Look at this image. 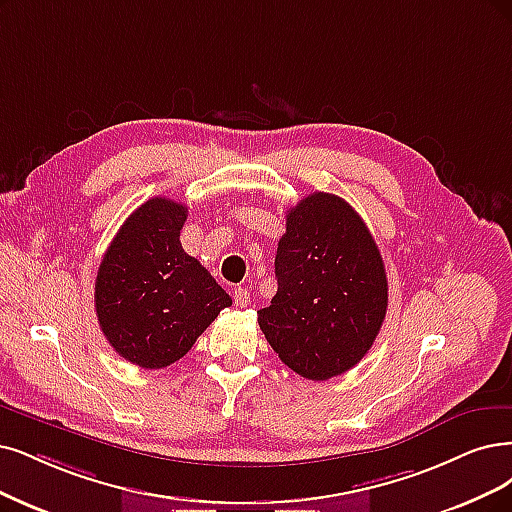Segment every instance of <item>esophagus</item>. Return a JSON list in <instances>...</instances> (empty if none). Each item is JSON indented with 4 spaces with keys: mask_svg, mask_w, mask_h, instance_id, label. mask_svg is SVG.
Returning <instances> with one entry per match:
<instances>
[{
    "mask_svg": "<svg viewBox=\"0 0 512 512\" xmlns=\"http://www.w3.org/2000/svg\"><path fill=\"white\" fill-rule=\"evenodd\" d=\"M234 304H236L238 308L249 306V304H251L249 289H246V287H236V289H234Z\"/></svg>",
    "mask_w": 512,
    "mask_h": 512,
    "instance_id": "obj_1",
    "label": "esophagus"
}]
</instances>
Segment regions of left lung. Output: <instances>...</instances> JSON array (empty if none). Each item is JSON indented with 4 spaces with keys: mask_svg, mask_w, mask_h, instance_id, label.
I'll return each mask as SVG.
<instances>
[{
    "mask_svg": "<svg viewBox=\"0 0 512 512\" xmlns=\"http://www.w3.org/2000/svg\"><path fill=\"white\" fill-rule=\"evenodd\" d=\"M278 291L257 323L289 369L325 382L373 346L388 308L380 249L339 196L314 192L287 211L276 251Z\"/></svg>",
    "mask_w": 512,
    "mask_h": 512,
    "instance_id": "left-lung-1",
    "label": "left lung"
}]
</instances>
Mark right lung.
Here are the masks:
<instances>
[{
  "mask_svg": "<svg viewBox=\"0 0 512 512\" xmlns=\"http://www.w3.org/2000/svg\"><path fill=\"white\" fill-rule=\"evenodd\" d=\"M185 219L181 202L141 204L111 240L94 282V308L107 342L143 369L179 361L232 306L202 263L183 251Z\"/></svg>",
  "mask_w": 512,
  "mask_h": 512,
  "instance_id": "right-lung-1",
  "label": "right lung"
}]
</instances>
